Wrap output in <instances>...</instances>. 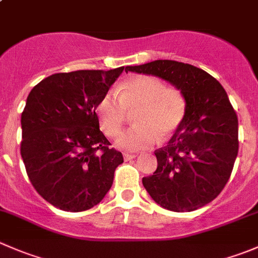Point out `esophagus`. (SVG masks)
Segmentation results:
<instances>
[{
	"instance_id": "1",
	"label": "esophagus",
	"mask_w": 258,
	"mask_h": 258,
	"mask_svg": "<svg viewBox=\"0 0 258 258\" xmlns=\"http://www.w3.org/2000/svg\"><path fill=\"white\" fill-rule=\"evenodd\" d=\"M137 155H135V153H124L123 155V158L126 161H130V160H134V158H136Z\"/></svg>"
}]
</instances>
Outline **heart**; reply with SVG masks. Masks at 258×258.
Listing matches in <instances>:
<instances>
[{
  "mask_svg": "<svg viewBox=\"0 0 258 258\" xmlns=\"http://www.w3.org/2000/svg\"><path fill=\"white\" fill-rule=\"evenodd\" d=\"M135 112V126L122 132L116 146L122 151L136 152L150 148L158 140L172 136L186 113V100L177 88L166 87L152 76H132L118 91H107L96 106L101 130L116 136L126 121L127 110Z\"/></svg>",
  "mask_w": 258,
  "mask_h": 258,
  "instance_id": "1",
  "label": "heart"
}]
</instances>
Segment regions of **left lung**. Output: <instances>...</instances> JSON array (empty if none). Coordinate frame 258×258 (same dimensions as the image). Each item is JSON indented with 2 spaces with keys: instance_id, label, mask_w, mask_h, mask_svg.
<instances>
[{
  "instance_id": "left-lung-1",
  "label": "left lung",
  "mask_w": 258,
  "mask_h": 258,
  "mask_svg": "<svg viewBox=\"0 0 258 258\" xmlns=\"http://www.w3.org/2000/svg\"><path fill=\"white\" fill-rule=\"evenodd\" d=\"M124 71L152 75L182 92L186 113L166 147L155 151L157 170L142 178L153 201L173 212H189L220 195L238 153V119L225 88L204 70L157 59Z\"/></svg>"
}]
</instances>
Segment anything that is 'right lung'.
I'll return each mask as SVG.
<instances>
[{"instance_id": "1", "label": "right lung", "mask_w": 258, "mask_h": 258, "mask_svg": "<svg viewBox=\"0 0 258 258\" xmlns=\"http://www.w3.org/2000/svg\"><path fill=\"white\" fill-rule=\"evenodd\" d=\"M123 69L54 74L28 95L21 116V156L32 186L57 209H92L112 186L123 157L108 147L96 106Z\"/></svg>"}]
</instances>
